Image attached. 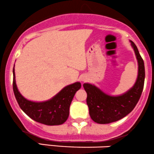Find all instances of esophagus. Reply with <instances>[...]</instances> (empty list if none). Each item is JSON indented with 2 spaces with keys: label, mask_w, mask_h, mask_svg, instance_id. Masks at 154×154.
<instances>
[{
  "label": "esophagus",
  "mask_w": 154,
  "mask_h": 154,
  "mask_svg": "<svg viewBox=\"0 0 154 154\" xmlns=\"http://www.w3.org/2000/svg\"><path fill=\"white\" fill-rule=\"evenodd\" d=\"M81 81H86V79L85 77L82 78V79H81Z\"/></svg>",
  "instance_id": "obj_1"
}]
</instances>
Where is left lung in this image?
Returning a JSON list of instances; mask_svg holds the SVG:
<instances>
[{"label": "left lung", "mask_w": 154, "mask_h": 154, "mask_svg": "<svg viewBox=\"0 0 154 154\" xmlns=\"http://www.w3.org/2000/svg\"><path fill=\"white\" fill-rule=\"evenodd\" d=\"M138 63V78L134 86L124 94L112 97L90 84H84L87 93L86 103L92 120L99 124H108L123 118L133 111L140 99L145 80L143 60L133 42L131 41Z\"/></svg>", "instance_id": "left-lung-1"}]
</instances>
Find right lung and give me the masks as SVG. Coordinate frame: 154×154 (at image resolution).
<instances>
[{
  "label": "right lung",
  "mask_w": 154,
  "mask_h": 154,
  "mask_svg": "<svg viewBox=\"0 0 154 154\" xmlns=\"http://www.w3.org/2000/svg\"><path fill=\"white\" fill-rule=\"evenodd\" d=\"M13 75V90L16 101L23 112L36 122L47 125H58L66 122L69 116L70 103L75 92L81 88V83L76 82L66 86L50 100L34 102L25 99L18 90L14 68Z\"/></svg>",
  "instance_id": "add662e5"
}]
</instances>
